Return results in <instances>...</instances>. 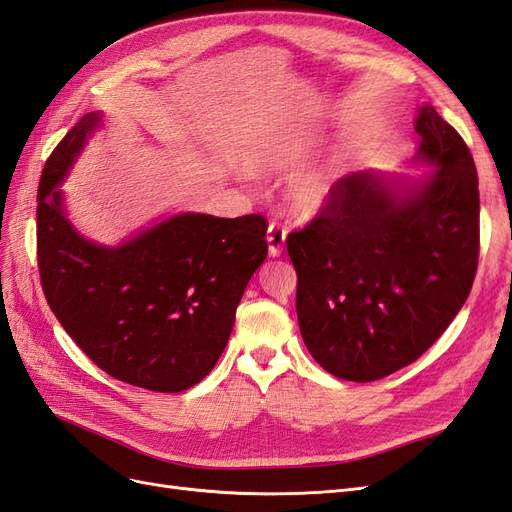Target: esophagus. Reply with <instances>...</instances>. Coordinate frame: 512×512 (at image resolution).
Listing matches in <instances>:
<instances>
[{"mask_svg":"<svg viewBox=\"0 0 512 512\" xmlns=\"http://www.w3.org/2000/svg\"><path fill=\"white\" fill-rule=\"evenodd\" d=\"M267 243H269V254L280 256L286 245V228L282 224L271 222L267 230Z\"/></svg>","mask_w":512,"mask_h":512,"instance_id":"obj_1","label":"esophagus"}]
</instances>
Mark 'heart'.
Segmentation results:
<instances>
[{
  "instance_id": "b5f03b06",
  "label": "heart",
  "mask_w": 512,
  "mask_h": 512,
  "mask_svg": "<svg viewBox=\"0 0 512 512\" xmlns=\"http://www.w3.org/2000/svg\"><path fill=\"white\" fill-rule=\"evenodd\" d=\"M307 149L309 147L301 143L284 145L273 153L271 164L277 168H294L307 156ZM333 183H335V175L329 168L309 170V173H303L297 179H292L288 188V200L292 209L297 213H314L316 209L322 207L324 200H327V196L331 194Z\"/></svg>"
}]
</instances>
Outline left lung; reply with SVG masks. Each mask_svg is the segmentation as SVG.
<instances>
[{"mask_svg":"<svg viewBox=\"0 0 512 512\" xmlns=\"http://www.w3.org/2000/svg\"><path fill=\"white\" fill-rule=\"evenodd\" d=\"M416 185L371 173L333 183L316 218L286 239L309 354L329 374L374 382L414 363L466 303L478 267L472 153L433 106L416 117Z\"/></svg>","mask_w":512,"mask_h":512,"instance_id":"left-lung-1","label":"left lung"}]
</instances>
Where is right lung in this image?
<instances>
[{
	"instance_id": "right-lung-1",
	"label": "right lung",
	"mask_w": 512,
	"mask_h": 512,
	"mask_svg": "<svg viewBox=\"0 0 512 512\" xmlns=\"http://www.w3.org/2000/svg\"><path fill=\"white\" fill-rule=\"evenodd\" d=\"M98 123V113L85 115L42 168L36 237L44 297L108 376L181 393L226 348L243 290L267 258V220L181 213L119 247L76 235L57 185Z\"/></svg>"
}]
</instances>
